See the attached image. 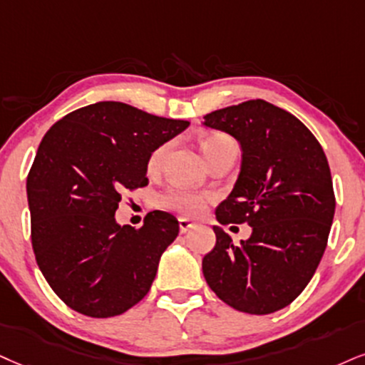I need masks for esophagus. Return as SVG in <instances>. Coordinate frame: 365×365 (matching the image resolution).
Segmentation results:
<instances>
[{
    "instance_id": "34e87169",
    "label": "esophagus",
    "mask_w": 365,
    "mask_h": 365,
    "mask_svg": "<svg viewBox=\"0 0 365 365\" xmlns=\"http://www.w3.org/2000/svg\"><path fill=\"white\" fill-rule=\"evenodd\" d=\"M195 222H191V220L187 218H179V230H181V233H186L190 232L191 228H195Z\"/></svg>"
}]
</instances>
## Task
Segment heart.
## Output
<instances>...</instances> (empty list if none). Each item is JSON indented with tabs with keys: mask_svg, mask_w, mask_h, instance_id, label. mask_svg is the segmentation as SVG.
<instances>
[{
	"mask_svg": "<svg viewBox=\"0 0 365 365\" xmlns=\"http://www.w3.org/2000/svg\"><path fill=\"white\" fill-rule=\"evenodd\" d=\"M235 147V142L232 140L228 135L225 133H210L201 140V150L206 157V160H211L215 155H218L220 152L227 150V148ZM169 150V143H162L148 155L147 160V170L148 173H157L162 168V162L165 159V154ZM160 205L164 208L179 211L181 215H200L206 206V196L201 192L187 190L184 186H170L164 195L160 196Z\"/></svg>",
	"mask_w": 365,
	"mask_h": 365,
	"instance_id": "heart-1",
	"label": "heart"
}]
</instances>
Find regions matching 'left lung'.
I'll return each instance as SVG.
<instances>
[{
  "instance_id": "obj_1",
  "label": "left lung",
  "mask_w": 365,
  "mask_h": 365,
  "mask_svg": "<svg viewBox=\"0 0 365 365\" xmlns=\"http://www.w3.org/2000/svg\"><path fill=\"white\" fill-rule=\"evenodd\" d=\"M203 125L230 133L242 148L240 174L217 220L252 227L240 245L213 227L205 279L238 312L274 313L298 298L327 249L335 215L327 155L294 115L264 100L211 111Z\"/></svg>"
}]
</instances>
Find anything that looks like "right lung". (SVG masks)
I'll return each mask as SVG.
<instances>
[{"mask_svg":"<svg viewBox=\"0 0 365 365\" xmlns=\"http://www.w3.org/2000/svg\"><path fill=\"white\" fill-rule=\"evenodd\" d=\"M187 127L190 121L100 101L43 135L26 178L31 247L48 286L74 312L116 317L150 289L179 222L155 210L140 228L120 227L115 211L121 192L148 184V155Z\"/></svg>","mask_w":365,"mask_h":365,"instance_id":"1","label":"right lung"}]
</instances>
